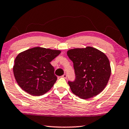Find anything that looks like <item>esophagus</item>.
<instances>
[{
    "mask_svg": "<svg viewBox=\"0 0 129 129\" xmlns=\"http://www.w3.org/2000/svg\"><path fill=\"white\" fill-rule=\"evenodd\" d=\"M61 77H62V78H67V75H65V74H64V75H63Z\"/></svg>",
    "mask_w": 129,
    "mask_h": 129,
    "instance_id": "34e87169",
    "label": "esophagus"
}]
</instances>
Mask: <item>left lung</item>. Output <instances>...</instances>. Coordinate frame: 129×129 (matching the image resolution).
Returning <instances> with one entry per match:
<instances>
[{"label":"left lung","mask_w":129,"mask_h":129,"mask_svg":"<svg viewBox=\"0 0 129 129\" xmlns=\"http://www.w3.org/2000/svg\"><path fill=\"white\" fill-rule=\"evenodd\" d=\"M73 62L76 79L68 81L72 91L82 99L100 93L105 88L111 75L108 57L100 50L91 47L75 48L67 51Z\"/></svg>","instance_id":"left-lung-1"}]
</instances>
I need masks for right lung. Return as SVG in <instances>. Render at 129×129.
I'll return each mask as SVG.
<instances>
[{
    "label": "right lung",
    "mask_w": 129,
    "mask_h": 129,
    "mask_svg": "<svg viewBox=\"0 0 129 129\" xmlns=\"http://www.w3.org/2000/svg\"><path fill=\"white\" fill-rule=\"evenodd\" d=\"M60 53V50L38 47L18 54L13 72L19 86L32 95L39 96L48 92L57 79L50 62Z\"/></svg>",
    "instance_id": "add662e5"
}]
</instances>
